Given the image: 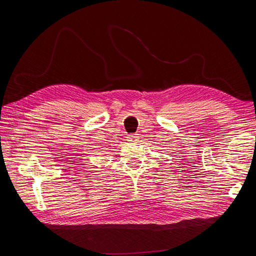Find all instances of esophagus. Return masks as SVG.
<instances>
[{"label": "esophagus", "instance_id": "1", "mask_svg": "<svg viewBox=\"0 0 256 256\" xmlns=\"http://www.w3.org/2000/svg\"><path fill=\"white\" fill-rule=\"evenodd\" d=\"M128 138H129L130 142H136L138 140V134H130L128 136Z\"/></svg>", "mask_w": 256, "mask_h": 256}]
</instances>
